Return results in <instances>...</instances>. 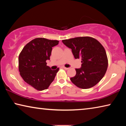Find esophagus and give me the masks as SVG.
Masks as SVG:
<instances>
[{
	"mask_svg": "<svg viewBox=\"0 0 126 126\" xmlns=\"http://www.w3.org/2000/svg\"><path fill=\"white\" fill-rule=\"evenodd\" d=\"M63 69H65V70H68V69H69V68H67V67H63Z\"/></svg>",
	"mask_w": 126,
	"mask_h": 126,
	"instance_id": "esophagus-1",
	"label": "esophagus"
}]
</instances>
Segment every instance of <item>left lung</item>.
<instances>
[{"instance_id": "obj_1", "label": "left lung", "mask_w": 126, "mask_h": 126, "mask_svg": "<svg viewBox=\"0 0 126 126\" xmlns=\"http://www.w3.org/2000/svg\"><path fill=\"white\" fill-rule=\"evenodd\" d=\"M72 49L76 59L80 58L82 67L76 68V74L71 80L81 89L94 86L103 77L108 67V58L103 46L90 37H80L63 40Z\"/></svg>"}]
</instances>
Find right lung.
Masks as SVG:
<instances>
[{
    "label": "right lung",
    "mask_w": 126,
    "mask_h": 126,
    "mask_svg": "<svg viewBox=\"0 0 126 126\" xmlns=\"http://www.w3.org/2000/svg\"><path fill=\"white\" fill-rule=\"evenodd\" d=\"M59 41L44 38L33 39L24 46L19 55V71L25 82L38 91L47 89L59 68L52 70L47 65L52 47Z\"/></svg>",
    "instance_id": "obj_1"
}]
</instances>
